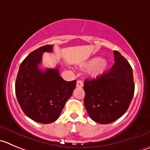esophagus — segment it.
<instances>
[{
	"instance_id": "1",
	"label": "esophagus",
	"mask_w": 150,
	"mask_h": 150,
	"mask_svg": "<svg viewBox=\"0 0 150 150\" xmlns=\"http://www.w3.org/2000/svg\"><path fill=\"white\" fill-rule=\"evenodd\" d=\"M83 83L81 81H80V80H78V81H77L76 86L78 87V88H81V87H83Z\"/></svg>"
}]
</instances>
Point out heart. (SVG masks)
I'll list each match as a JSON object with an SVG mask.
<instances>
[{"mask_svg":"<svg viewBox=\"0 0 150 150\" xmlns=\"http://www.w3.org/2000/svg\"><path fill=\"white\" fill-rule=\"evenodd\" d=\"M108 67V62L104 58L98 59L97 57L89 59L82 64L84 69H88V74L92 78H97L103 75Z\"/></svg>","mask_w":150,"mask_h":150,"instance_id":"heart-1","label":"heart"}]
</instances>
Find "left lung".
<instances>
[{
  "label": "left lung",
  "mask_w": 150,
  "mask_h": 150,
  "mask_svg": "<svg viewBox=\"0 0 150 150\" xmlns=\"http://www.w3.org/2000/svg\"><path fill=\"white\" fill-rule=\"evenodd\" d=\"M114 64L96 79L86 80L84 105L90 118L100 124L116 121L127 111L135 90L133 69L120 52L114 50Z\"/></svg>",
  "instance_id": "obj_1"
}]
</instances>
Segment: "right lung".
Here are the masks:
<instances>
[{"label":"right lung","mask_w":150,"mask_h":150,"mask_svg":"<svg viewBox=\"0 0 150 150\" xmlns=\"http://www.w3.org/2000/svg\"><path fill=\"white\" fill-rule=\"evenodd\" d=\"M53 45L39 47L20 64L15 83L17 101L27 117L36 122L50 124L60 116L72 96L76 81H66L58 68L42 71L39 68L42 54L53 51Z\"/></svg>","instance_id":"add662e5"}]
</instances>
